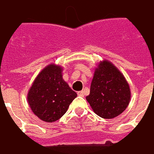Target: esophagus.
<instances>
[{
    "instance_id": "1",
    "label": "esophagus",
    "mask_w": 154,
    "mask_h": 154,
    "mask_svg": "<svg viewBox=\"0 0 154 154\" xmlns=\"http://www.w3.org/2000/svg\"><path fill=\"white\" fill-rule=\"evenodd\" d=\"M77 95H78L79 97H84V96H85V93H84L83 91H80L77 92Z\"/></svg>"
}]
</instances>
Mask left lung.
Instances as JSON below:
<instances>
[{
  "instance_id": "8db88e82",
  "label": "left lung",
  "mask_w": 154,
  "mask_h": 154,
  "mask_svg": "<svg viewBox=\"0 0 154 154\" xmlns=\"http://www.w3.org/2000/svg\"><path fill=\"white\" fill-rule=\"evenodd\" d=\"M130 89L118 68L107 60L98 64L86 97L91 109L104 119H112L125 110L130 100Z\"/></svg>"
}]
</instances>
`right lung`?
<instances>
[{
    "label": "right lung",
    "mask_w": 154,
    "mask_h": 154,
    "mask_svg": "<svg viewBox=\"0 0 154 154\" xmlns=\"http://www.w3.org/2000/svg\"><path fill=\"white\" fill-rule=\"evenodd\" d=\"M63 67L49 64L36 77L27 100L35 116L45 122H54L67 112L77 93L63 79Z\"/></svg>",
    "instance_id": "add662e5"
}]
</instances>
